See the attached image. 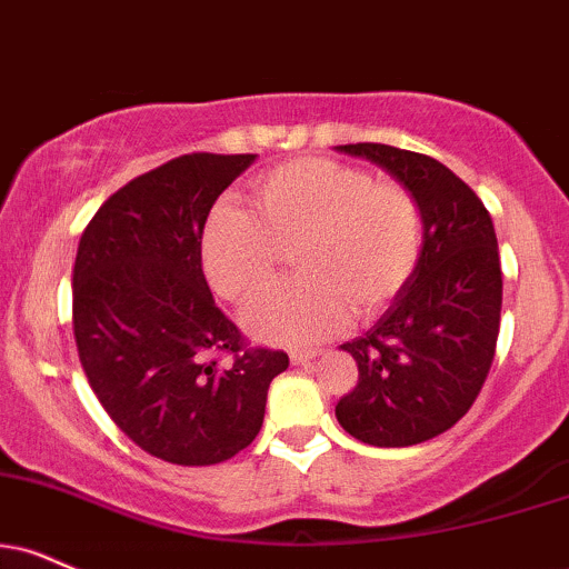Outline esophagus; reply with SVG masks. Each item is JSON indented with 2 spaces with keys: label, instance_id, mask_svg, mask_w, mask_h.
Wrapping results in <instances>:
<instances>
[{
  "label": "esophagus",
  "instance_id": "34e87169",
  "mask_svg": "<svg viewBox=\"0 0 569 569\" xmlns=\"http://www.w3.org/2000/svg\"><path fill=\"white\" fill-rule=\"evenodd\" d=\"M320 350H315V347H310V350H293L291 352V362L293 366H302V362H310L312 358H318Z\"/></svg>",
  "mask_w": 569,
  "mask_h": 569
}]
</instances>
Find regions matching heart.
I'll return each mask as SVG.
<instances>
[{
  "instance_id": "heart-1",
  "label": "heart",
  "mask_w": 569,
  "mask_h": 569,
  "mask_svg": "<svg viewBox=\"0 0 569 569\" xmlns=\"http://www.w3.org/2000/svg\"><path fill=\"white\" fill-rule=\"evenodd\" d=\"M251 211L219 203L201 232L211 289L249 302L293 246L302 278L272 286L243 315L251 337L302 347L350 318L368 320L400 297L421 254V209L397 182L328 159H297L259 174Z\"/></svg>"
}]
</instances>
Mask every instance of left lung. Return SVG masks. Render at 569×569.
Listing matches in <instances>:
<instances>
[{"instance_id": "left-lung-1", "label": "left lung", "mask_w": 569, "mask_h": 569, "mask_svg": "<svg viewBox=\"0 0 569 569\" xmlns=\"http://www.w3.org/2000/svg\"><path fill=\"white\" fill-rule=\"evenodd\" d=\"M337 150L385 169L421 209L408 286L373 328L339 347L358 362V387L337 406L345 432L408 448L448 432L490 371L503 291L496 228L475 190L437 159L381 142Z\"/></svg>"}]
</instances>
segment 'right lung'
I'll list each match as a JSON object with an SVG mask.
<instances>
[{
    "label": "right lung",
    "mask_w": 569,
    "mask_h": 569,
    "mask_svg": "<svg viewBox=\"0 0 569 569\" xmlns=\"http://www.w3.org/2000/svg\"><path fill=\"white\" fill-rule=\"evenodd\" d=\"M257 156L190 153L116 190L81 232L73 337L116 427L161 461L211 467L254 442L289 355L246 350L201 270L214 201Z\"/></svg>",
    "instance_id": "1"
}]
</instances>
